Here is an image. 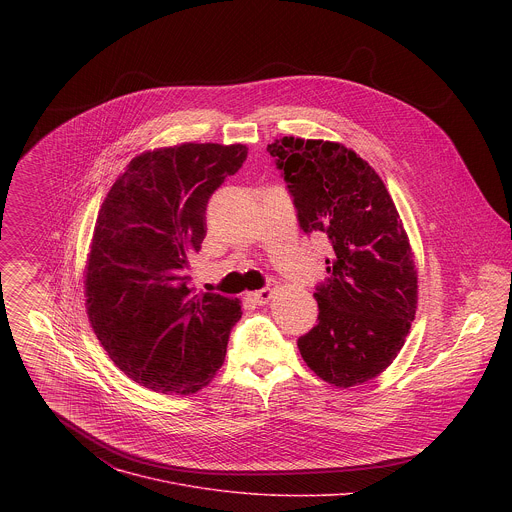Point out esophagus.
<instances>
[{"label": "esophagus", "mask_w": 512, "mask_h": 512, "mask_svg": "<svg viewBox=\"0 0 512 512\" xmlns=\"http://www.w3.org/2000/svg\"><path fill=\"white\" fill-rule=\"evenodd\" d=\"M272 297V290L270 288H264V290H256V292L248 293V299L256 305H264L268 303V299Z\"/></svg>", "instance_id": "esophagus-1"}]
</instances>
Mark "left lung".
<instances>
[{"label":"left lung","mask_w":512,"mask_h":512,"mask_svg":"<svg viewBox=\"0 0 512 512\" xmlns=\"http://www.w3.org/2000/svg\"><path fill=\"white\" fill-rule=\"evenodd\" d=\"M305 234H325L329 278L315 286L317 325L297 339L307 366L349 388L390 365L416 315L418 278L398 211L355 151L323 140L268 146Z\"/></svg>","instance_id":"obj_1"}]
</instances>
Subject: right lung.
Wrapping results in <instances>:
<instances>
[{
    "instance_id": "obj_1",
    "label": "right lung",
    "mask_w": 512,
    "mask_h": 512,
    "mask_svg": "<svg viewBox=\"0 0 512 512\" xmlns=\"http://www.w3.org/2000/svg\"><path fill=\"white\" fill-rule=\"evenodd\" d=\"M242 144L144 153L108 191L86 268V311L108 357L163 394H191L222 366L238 299L193 295L209 199L246 161Z\"/></svg>"
}]
</instances>
